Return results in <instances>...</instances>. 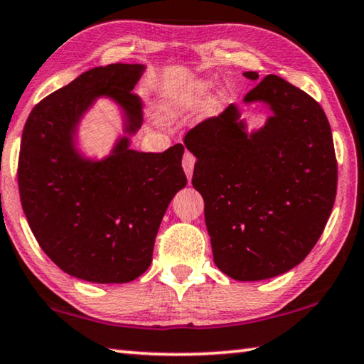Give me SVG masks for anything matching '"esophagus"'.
Returning <instances> with one entry per match:
<instances>
[{
    "label": "esophagus",
    "mask_w": 364,
    "mask_h": 364,
    "mask_svg": "<svg viewBox=\"0 0 364 364\" xmlns=\"http://www.w3.org/2000/svg\"><path fill=\"white\" fill-rule=\"evenodd\" d=\"M182 166H183V171H186L187 177L190 178L193 174V166H195V156L190 151H186L183 154V159H182Z\"/></svg>",
    "instance_id": "1"
}]
</instances>
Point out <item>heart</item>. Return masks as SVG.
Instances as JSON below:
<instances>
[{
	"instance_id": "heart-1",
	"label": "heart",
	"mask_w": 364,
	"mask_h": 364,
	"mask_svg": "<svg viewBox=\"0 0 364 364\" xmlns=\"http://www.w3.org/2000/svg\"><path fill=\"white\" fill-rule=\"evenodd\" d=\"M203 90L205 87L200 85L196 87L195 95H188V97H164L158 106V117L163 122L176 121L183 111H187L195 103L196 97H200Z\"/></svg>"
}]
</instances>
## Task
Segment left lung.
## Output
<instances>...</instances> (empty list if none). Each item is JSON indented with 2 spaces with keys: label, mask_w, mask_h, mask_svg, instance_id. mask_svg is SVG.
<instances>
[{
  "label": "left lung",
  "mask_w": 364,
  "mask_h": 364,
  "mask_svg": "<svg viewBox=\"0 0 364 364\" xmlns=\"http://www.w3.org/2000/svg\"><path fill=\"white\" fill-rule=\"evenodd\" d=\"M243 100L269 106L263 127L248 134L230 105L183 143L196 158L192 183L205 200L214 263L235 281H263L316 245L336 201L337 159L329 121L308 93L271 74Z\"/></svg>",
  "instance_id": "obj_1"
}]
</instances>
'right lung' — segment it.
Masks as SVG:
<instances>
[{
	"label": "right lung",
	"instance_id": "1",
	"mask_svg": "<svg viewBox=\"0 0 364 364\" xmlns=\"http://www.w3.org/2000/svg\"><path fill=\"white\" fill-rule=\"evenodd\" d=\"M143 64H109L80 74L35 106L22 132L17 182L22 210L38 245L69 276L124 284L151 264L154 238L171 200L187 186L183 145L163 153L129 148L140 129L132 92ZM100 96L124 111V132L109 157L83 159L76 126Z\"/></svg>",
	"mask_w": 364,
	"mask_h": 364
}]
</instances>
